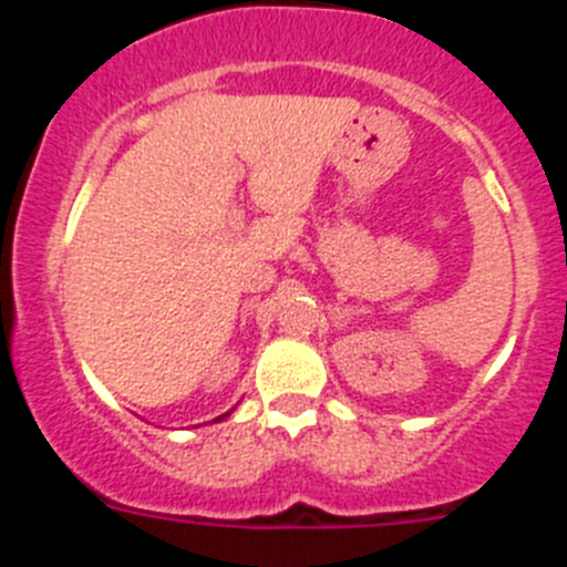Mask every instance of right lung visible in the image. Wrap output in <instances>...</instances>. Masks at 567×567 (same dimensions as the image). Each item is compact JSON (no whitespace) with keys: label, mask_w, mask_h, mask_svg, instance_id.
Masks as SVG:
<instances>
[{"label":"right lung","mask_w":567,"mask_h":567,"mask_svg":"<svg viewBox=\"0 0 567 567\" xmlns=\"http://www.w3.org/2000/svg\"><path fill=\"white\" fill-rule=\"evenodd\" d=\"M229 414V412H227ZM227 414H221V417H227ZM221 417H215V420H221Z\"/></svg>","instance_id":"1"}]
</instances>
